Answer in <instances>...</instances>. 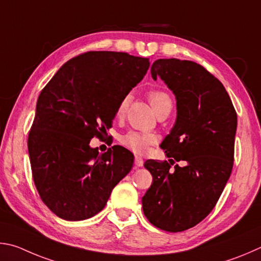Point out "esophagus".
<instances>
[{
	"label": "esophagus",
	"mask_w": 261,
	"mask_h": 261,
	"mask_svg": "<svg viewBox=\"0 0 261 261\" xmlns=\"http://www.w3.org/2000/svg\"><path fill=\"white\" fill-rule=\"evenodd\" d=\"M134 163H135V165L138 166V167H141V166H143V158L141 157V156H135V161H134Z\"/></svg>",
	"instance_id": "1"
}]
</instances>
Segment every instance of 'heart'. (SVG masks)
<instances>
[{"label": "heart", "instance_id": "heart-1", "mask_svg": "<svg viewBox=\"0 0 261 261\" xmlns=\"http://www.w3.org/2000/svg\"><path fill=\"white\" fill-rule=\"evenodd\" d=\"M149 102L151 104L153 111L156 114L161 113L164 110L172 109V98L167 91L163 89H152L148 94ZM128 103H129V96L126 95L120 99L118 107L116 109V116L118 118H122L127 112ZM120 143L127 149L132 150L136 153H143L147 151L148 148L154 143V136L147 133H141V132L129 130L120 136Z\"/></svg>", "mask_w": 261, "mask_h": 261}]
</instances>
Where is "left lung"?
I'll return each instance as SVG.
<instances>
[{"mask_svg":"<svg viewBox=\"0 0 261 261\" xmlns=\"http://www.w3.org/2000/svg\"><path fill=\"white\" fill-rule=\"evenodd\" d=\"M173 90L177 117L162 149L168 161L148 159L152 185L142 197L144 216L159 229L177 232L206 218L234 165L237 114L225 87L191 61L157 59L151 66ZM175 161L182 166L172 168Z\"/></svg>","mask_w":261,"mask_h":261,"instance_id":"1","label":"left lung"}]
</instances>
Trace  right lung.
<instances>
[{"instance_id": "add662e5", "label": "right lung", "mask_w": 261, "mask_h": 261, "mask_svg": "<svg viewBox=\"0 0 261 261\" xmlns=\"http://www.w3.org/2000/svg\"><path fill=\"white\" fill-rule=\"evenodd\" d=\"M149 66V58L127 53L87 51L64 64L41 91L27 147L34 185L57 217H94L130 172V151L99 153L89 142L107 134L120 99Z\"/></svg>"}]
</instances>
